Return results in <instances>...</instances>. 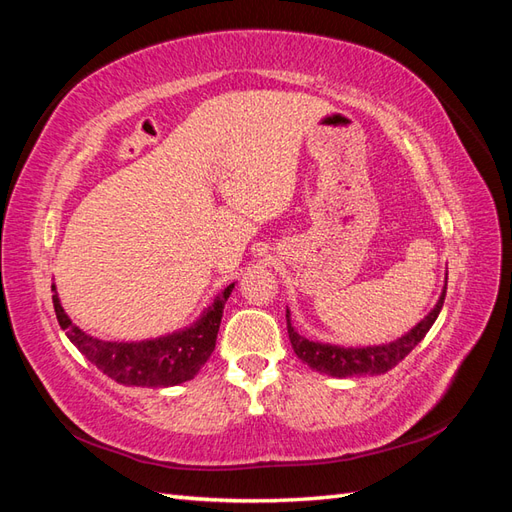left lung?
<instances>
[{
	"mask_svg": "<svg viewBox=\"0 0 512 512\" xmlns=\"http://www.w3.org/2000/svg\"><path fill=\"white\" fill-rule=\"evenodd\" d=\"M444 295H447V286H444L436 308H433L427 317H424L416 328H411L405 336H400V339L385 345H367V347H341V345L310 341L292 328L290 310H286L288 336H290L292 350H295L297 358H301L308 367L317 369L319 374H325V376L350 378V376L385 374L391 367H396L402 358H405L413 347L427 336L431 325L436 323L438 314L442 310Z\"/></svg>",
	"mask_w": 512,
	"mask_h": 512,
	"instance_id": "8db88e82",
	"label": "left lung"
}]
</instances>
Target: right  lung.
Instances as JSON below:
<instances>
[{
	"label": "right lung",
	"mask_w": 512,
	"mask_h": 512,
	"mask_svg": "<svg viewBox=\"0 0 512 512\" xmlns=\"http://www.w3.org/2000/svg\"><path fill=\"white\" fill-rule=\"evenodd\" d=\"M233 288L235 284L226 286L211 306L202 312V317L189 328L136 343L101 341L76 328L61 308L54 284L52 303L61 330H65L68 339L79 347V352L99 367L103 374L129 387H173L187 383L209 361V356L215 350L224 303L231 297Z\"/></svg>",
	"instance_id": "right-lung-1"
}]
</instances>
